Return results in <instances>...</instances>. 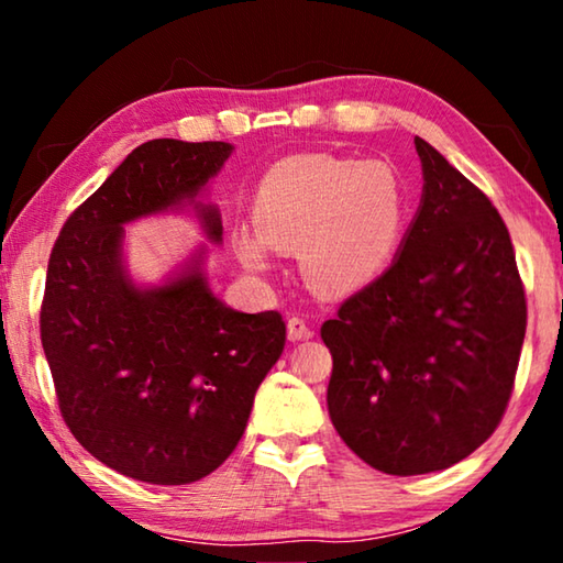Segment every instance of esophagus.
<instances>
[{"mask_svg":"<svg viewBox=\"0 0 563 563\" xmlns=\"http://www.w3.org/2000/svg\"><path fill=\"white\" fill-rule=\"evenodd\" d=\"M310 335H312L310 322L305 320L302 316H290V320H288V338L295 342V340H305V338H310Z\"/></svg>","mask_w":563,"mask_h":563,"instance_id":"obj_1","label":"esophagus"}]
</instances>
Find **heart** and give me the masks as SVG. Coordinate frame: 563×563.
I'll return each mask as SVG.
<instances>
[{
    "label": "heart",
    "instance_id": "heart-1",
    "mask_svg": "<svg viewBox=\"0 0 563 563\" xmlns=\"http://www.w3.org/2000/svg\"><path fill=\"white\" fill-rule=\"evenodd\" d=\"M407 216L393 166L335 154L283 158L253 198L258 233H238L235 251L251 271H268L271 247L298 253L318 292L360 288L387 268Z\"/></svg>",
    "mask_w": 563,
    "mask_h": 563
}]
</instances>
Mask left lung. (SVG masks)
I'll return each mask as SVG.
<instances>
[{
	"instance_id": "1",
	"label": "left lung",
	"mask_w": 563,
	"mask_h": 563,
	"mask_svg": "<svg viewBox=\"0 0 563 563\" xmlns=\"http://www.w3.org/2000/svg\"><path fill=\"white\" fill-rule=\"evenodd\" d=\"M422 206L395 263L320 328L328 409L352 452L395 476L446 470L497 430L527 332V295L497 208L415 139Z\"/></svg>"
}]
</instances>
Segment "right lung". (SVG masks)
<instances>
[{
  "mask_svg": "<svg viewBox=\"0 0 563 563\" xmlns=\"http://www.w3.org/2000/svg\"><path fill=\"white\" fill-rule=\"evenodd\" d=\"M231 151L223 141H146L66 218L52 247L40 330L59 412L84 450L131 479L174 487L218 470L283 355L278 310L225 308L198 271L139 290L119 261L123 223L194 198ZM203 223L221 241L216 208Z\"/></svg>",
  "mask_w": 563,
  "mask_h": 563,
  "instance_id": "obj_1",
  "label": "right lung"
}]
</instances>
